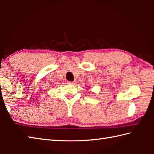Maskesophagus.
<instances>
[{
    "mask_svg": "<svg viewBox=\"0 0 154 154\" xmlns=\"http://www.w3.org/2000/svg\"><path fill=\"white\" fill-rule=\"evenodd\" d=\"M68 84H71V85H75V84H76V81H68Z\"/></svg>",
    "mask_w": 154,
    "mask_h": 154,
    "instance_id": "esophagus-1",
    "label": "esophagus"
}]
</instances>
